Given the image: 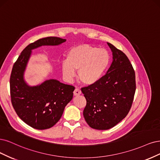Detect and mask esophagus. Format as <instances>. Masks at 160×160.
Wrapping results in <instances>:
<instances>
[{"mask_svg":"<svg viewBox=\"0 0 160 160\" xmlns=\"http://www.w3.org/2000/svg\"><path fill=\"white\" fill-rule=\"evenodd\" d=\"M81 94V90L79 88H76L74 91V96H79Z\"/></svg>","mask_w":160,"mask_h":160,"instance_id":"34e87169","label":"esophagus"}]
</instances>
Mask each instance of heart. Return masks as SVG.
Returning a JSON list of instances; mask_svg holds the SVG:
<instances>
[{
    "label": "heart",
    "instance_id": "obj_1",
    "mask_svg": "<svg viewBox=\"0 0 160 160\" xmlns=\"http://www.w3.org/2000/svg\"><path fill=\"white\" fill-rule=\"evenodd\" d=\"M110 60V54L106 49L81 44L69 51L66 62L62 64V72L65 78L70 80L78 70V79L84 84L91 85L102 78Z\"/></svg>",
    "mask_w": 160,
    "mask_h": 160
}]
</instances>
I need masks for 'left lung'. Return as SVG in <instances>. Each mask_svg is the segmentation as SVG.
<instances>
[{
    "label": "left lung",
    "mask_w": 160,
    "mask_h": 160,
    "mask_svg": "<svg viewBox=\"0 0 160 160\" xmlns=\"http://www.w3.org/2000/svg\"><path fill=\"white\" fill-rule=\"evenodd\" d=\"M113 60L107 73L82 88L86 100L84 119L92 128L105 130L115 126L130 111L136 92V76L127 56L108 42Z\"/></svg>",
    "instance_id": "8db88e82"
}]
</instances>
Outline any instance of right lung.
<instances>
[{"label": "right lung", "mask_w": 160, "mask_h": 160, "mask_svg": "<svg viewBox=\"0 0 160 160\" xmlns=\"http://www.w3.org/2000/svg\"><path fill=\"white\" fill-rule=\"evenodd\" d=\"M66 39L50 37L28 45L14 64L10 78L11 102L18 117L27 124L37 130L54 126L63 114L65 106L73 98V86L50 79L34 86H28L24 73L32 50L42 46H57Z\"/></svg>", "instance_id": "right-lung-1"}]
</instances>
